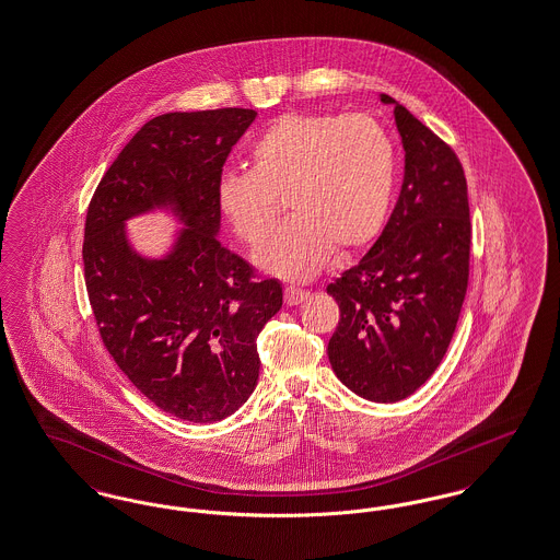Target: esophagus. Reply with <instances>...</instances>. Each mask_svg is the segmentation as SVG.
I'll use <instances>...</instances> for the list:
<instances>
[{
    "label": "esophagus",
    "mask_w": 560,
    "mask_h": 560,
    "mask_svg": "<svg viewBox=\"0 0 560 560\" xmlns=\"http://www.w3.org/2000/svg\"><path fill=\"white\" fill-rule=\"evenodd\" d=\"M285 304L288 306H298V304H302L304 300H306V295H308V291L300 290V288H293V285H290V288H285Z\"/></svg>",
    "instance_id": "1"
}]
</instances>
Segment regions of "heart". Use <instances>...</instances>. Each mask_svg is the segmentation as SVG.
<instances>
[{
	"instance_id": "obj_1",
	"label": "heart",
	"mask_w": 560,
	"mask_h": 560,
	"mask_svg": "<svg viewBox=\"0 0 560 560\" xmlns=\"http://www.w3.org/2000/svg\"><path fill=\"white\" fill-rule=\"evenodd\" d=\"M252 168L226 171L217 189L233 233L260 246L285 200L290 221L256 252V265L304 281L331 252L375 240L385 223L394 179V145L366 114H288L252 145Z\"/></svg>"
}]
</instances>
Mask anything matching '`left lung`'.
I'll use <instances>...</instances> for the list:
<instances>
[{
	"label": "left lung",
	"mask_w": 560,
	"mask_h": 560,
	"mask_svg": "<svg viewBox=\"0 0 560 560\" xmlns=\"http://www.w3.org/2000/svg\"><path fill=\"white\" fill-rule=\"evenodd\" d=\"M381 102L402 137V189L380 240L327 285L339 306L327 354L360 398L398 402L433 375L454 336L469 285V196L446 141L394 97Z\"/></svg>",
	"instance_id": "obj_1"
}]
</instances>
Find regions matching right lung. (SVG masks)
Listing matches in <instances>:
<instances>
[{
	"label": "right lung",
	"instance_id": "right-lung-1",
	"mask_svg": "<svg viewBox=\"0 0 560 560\" xmlns=\"http://www.w3.org/2000/svg\"><path fill=\"white\" fill-rule=\"evenodd\" d=\"M256 118L247 108L168 113L145 122L88 208L83 265L106 350L160 410L191 423L233 415L256 387V337L281 311L277 279L221 246L224 160ZM171 207L186 224L164 259L128 246L124 221Z\"/></svg>",
	"mask_w": 560,
	"mask_h": 560
}]
</instances>
